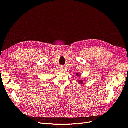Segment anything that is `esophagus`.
<instances>
[{
  "mask_svg": "<svg viewBox=\"0 0 128 128\" xmlns=\"http://www.w3.org/2000/svg\"><path fill=\"white\" fill-rule=\"evenodd\" d=\"M60 70L61 71H63V70H64V67L63 66H61V67H60Z\"/></svg>",
  "mask_w": 128,
  "mask_h": 128,
  "instance_id": "1",
  "label": "esophagus"
}]
</instances>
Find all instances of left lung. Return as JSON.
Masks as SVG:
<instances>
[{
  "label": "left lung",
  "mask_w": 128,
  "mask_h": 128,
  "mask_svg": "<svg viewBox=\"0 0 128 128\" xmlns=\"http://www.w3.org/2000/svg\"><path fill=\"white\" fill-rule=\"evenodd\" d=\"M81 75V74H80V73H77L76 74V76H80ZM86 81V79L84 78V80H78V83L79 84H84V82Z\"/></svg>",
  "instance_id": "left-lung-1"
}]
</instances>
